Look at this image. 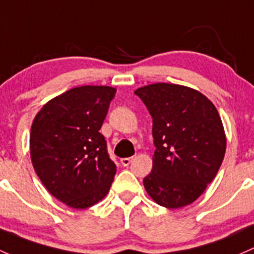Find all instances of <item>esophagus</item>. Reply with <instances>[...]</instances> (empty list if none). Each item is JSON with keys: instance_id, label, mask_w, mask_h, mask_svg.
<instances>
[{"instance_id": "esophagus-1", "label": "esophagus", "mask_w": 254, "mask_h": 254, "mask_svg": "<svg viewBox=\"0 0 254 254\" xmlns=\"http://www.w3.org/2000/svg\"><path fill=\"white\" fill-rule=\"evenodd\" d=\"M130 161H132V158H124L121 159V164L124 166H128L130 164Z\"/></svg>"}]
</instances>
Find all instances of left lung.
Masks as SVG:
<instances>
[{
	"label": "left lung",
	"instance_id": "8db88e82",
	"mask_svg": "<svg viewBox=\"0 0 254 254\" xmlns=\"http://www.w3.org/2000/svg\"><path fill=\"white\" fill-rule=\"evenodd\" d=\"M153 119V169L143 184L154 202L177 209L194 202L218 174L226 138L218 110L202 93L167 83L134 91Z\"/></svg>",
	"mask_w": 254,
	"mask_h": 254
}]
</instances>
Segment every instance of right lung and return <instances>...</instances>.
<instances>
[{
  "instance_id": "right-lung-1",
  "label": "right lung",
  "mask_w": 254,
  "mask_h": 254,
  "mask_svg": "<svg viewBox=\"0 0 254 254\" xmlns=\"http://www.w3.org/2000/svg\"><path fill=\"white\" fill-rule=\"evenodd\" d=\"M116 89L73 88L50 100L31 126L30 155L46 190L74 209H85L108 194L116 165L100 130Z\"/></svg>"
}]
</instances>
